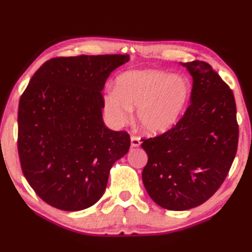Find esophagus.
<instances>
[{
	"mask_svg": "<svg viewBox=\"0 0 252 252\" xmlns=\"http://www.w3.org/2000/svg\"><path fill=\"white\" fill-rule=\"evenodd\" d=\"M140 145H141L140 137L132 136V137H131V146H132V147H138Z\"/></svg>",
	"mask_w": 252,
	"mask_h": 252,
	"instance_id": "1",
	"label": "esophagus"
}]
</instances>
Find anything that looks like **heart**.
Segmentation results:
<instances>
[{
  "label": "heart",
  "mask_w": 252,
  "mask_h": 252,
  "mask_svg": "<svg viewBox=\"0 0 252 252\" xmlns=\"http://www.w3.org/2000/svg\"><path fill=\"white\" fill-rule=\"evenodd\" d=\"M191 87L180 74L146 69L120 74L115 90L103 96L105 115L114 126L129 122L136 108V120L144 132L159 135L172 129L190 97Z\"/></svg>",
  "instance_id": "heart-1"
}]
</instances>
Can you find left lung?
<instances>
[{"label":"left lung","mask_w":252,"mask_h":252,"mask_svg":"<svg viewBox=\"0 0 252 252\" xmlns=\"http://www.w3.org/2000/svg\"><path fill=\"white\" fill-rule=\"evenodd\" d=\"M181 65L192 77L189 107L172 129L142 140L148 156L144 186L157 205L173 211L195 208L215 194L238 145L232 90L205 62Z\"/></svg>","instance_id":"obj_1"}]
</instances>
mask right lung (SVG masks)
I'll return each instance as SVG.
<instances>
[{"label": "right lung", "instance_id": "1", "mask_svg": "<svg viewBox=\"0 0 252 252\" xmlns=\"http://www.w3.org/2000/svg\"><path fill=\"white\" fill-rule=\"evenodd\" d=\"M129 55H81L45 62L18 107L21 170L52 207L79 211L97 202L110 168L129 152L130 135L105 126L101 91Z\"/></svg>", "mask_w": 252, "mask_h": 252}]
</instances>
